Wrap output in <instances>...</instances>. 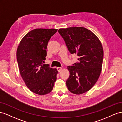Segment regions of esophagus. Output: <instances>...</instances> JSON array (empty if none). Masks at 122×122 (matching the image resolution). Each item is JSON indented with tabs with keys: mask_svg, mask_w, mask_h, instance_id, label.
Instances as JSON below:
<instances>
[{
	"mask_svg": "<svg viewBox=\"0 0 122 122\" xmlns=\"http://www.w3.org/2000/svg\"><path fill=\"white\" fill-rule=\"evenodd\" d=\"M57 71L60 72H61V70H62V68H61V67H58V68H57Z\"/></svg>",
	"mask_w": 122,
	"mask_h": 122,
	"instance_id": "esophagus-1",
	"label": "esophagus"
}]
</instances>
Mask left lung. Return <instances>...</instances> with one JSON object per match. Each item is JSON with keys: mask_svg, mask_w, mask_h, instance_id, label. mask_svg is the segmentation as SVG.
<instances>
[{"mask_svg": "<svg viewBox=\"0 0 122 122\" xmlns=\"http://www.w3.org/2000/svg\"><path fill=\"white\" fill-rule=\"evenodd\" d=\"M58 31L70 53L78 57V62L67 67L68 90L76 95L86 93L96 83L101 72L103 49L100 41L93 32L82 27L60 28Z\"/></svg>", "mask_w": 122, "mask_h": 122, "instance_id": "obj_1", "label": "left lung"}]
</instances>
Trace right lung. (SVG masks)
<instances>
[{
  "mask_svg": "<svg viewBox=\"0 0 122 122\" xmlns=\"http://www.w3.org/2000/svg\"><path fill=\"white\" fill-rule=\"evenodd\" d=\"M57 29L36 28L28 32L20 41L17 60L22 78L33 93L39 95L52 91L58 71L43 64L47 56L48 43Z\"/></svg>",
  "mask_w": 122,
  "mask_h": 122,
  "instance_id": "right-lung-1",
  "label": "right lung"
}]
</instances>
